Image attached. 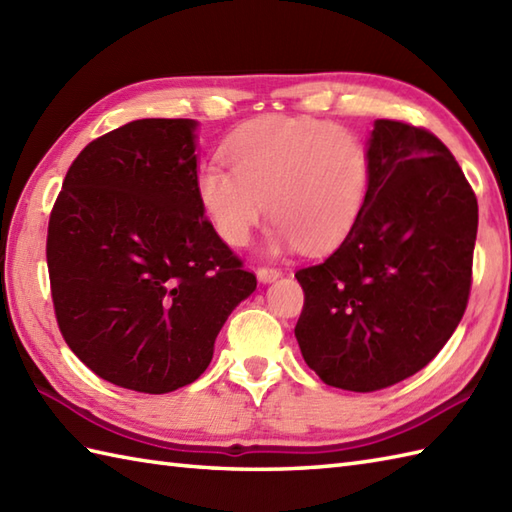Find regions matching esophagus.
<instances>
[{
  "label": "esophagus",
  "instance_id": "1",
  "mask_svg": "<svg viewBox=\"0 0 512 512\" xmlns=\"http://www.w3.org/2000/svg\"><path fill=\"white\" fill-rule=\"evenodd\" d=\"M257 277L259 281H264V284H268V281H275L281 277V270L275 268V266H259L257 268Z\"/></svg>",
  "mask_w": 512,
  "mask_h": 512
}]
</instances>
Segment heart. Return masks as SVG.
I'll list each match as a JSON object with an SVG mask.
<instances>
[{"instance_id": "obj_1", "label": "heart", "mask_w": 512, "mask_h": 512, "mask_svg": "<svg viewBox=\"0 0 512 512\" xmlns=\"http://www.w3.org/2000/svg\"><path fill=\"white\" fill-rule=\"evenodd\" d=\"M228 165L202 167L198 193L231 246L250 242L268 204L277 242L330 248L352 231L369 187L363 140L312 118H257L228 145Z\"/></svg>"}]
</instances>
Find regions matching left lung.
<instances>
[{"mask_svg":"<svg viewBox=\"0 0 512 512\" xmlns=\"http://www.w3.org/2000/svg\"><path fill=\"white\" fill-rule=\"evenodd\" d=\"M369 187L352 231L295 273V336L325 385L378 391L429 365L464 317L473 281L477 198L429 129L380 118Z\"/></svg>","mask_w":512,"mask_h":512,"instance_id":"left-lung-1","label":"left lung"}]
</instances>
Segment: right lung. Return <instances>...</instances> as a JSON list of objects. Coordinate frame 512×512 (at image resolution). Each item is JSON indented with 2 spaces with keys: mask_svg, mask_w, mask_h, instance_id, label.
Masks as SVG:
<instances>
[{
  "mask_svg": "<svg viewBox=\"0 0 512 512\" xmlns=\"http://www.w3.org/2000/svg\"><path fill=\"white\" fill-rule=\"evenodd\" d=\"M189 118H143L74 158L48 222L54 317L96 376L140 394L198 380L257 288L198 193Z\"/></svg>",
  "mask_w": 512,
  "mask_h": 512,
  "instance_id": "1",
  "label": "right lung"
}]
</instances>
